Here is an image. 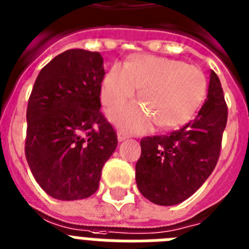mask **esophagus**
<instances>
[{"label":"esophagus","mask_w":249,"mask_h":249,"mask_svg":"<svg viewBox=\"0 0 249 249\" xmlns=\"http://www.w3.org/2000/svg\"><path fill=\"white\" fill-rule=\"evenodd\" d=\"M128 138V135L125 134L124 131H118V139L119 142H123V141H125V139Z\"/></svg>","instance_id":"34e87169"}]
</instances>
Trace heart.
<instances>
[{
	"instance_id": "1",
	"label": "heart",
	"mask_w": 249,
	"mask_h": 249,
	"mask_svg": "<svg viewBox=\"0 0 249 249\" xmlns=\"http://www.w3.org/2000/svg\"><path fill=\"white\" fill-rule=\"evenodd\" d=\"M139 89L142 106L129 105L111 112L123 129L142 133L151 118L161 129L185 124L196 114L206 93V76L201 69L173 58L133 54L124 68L114 65L102 83V102L118 107L133 98Z\"/></svg>"
}]
</instances>
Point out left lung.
I'll return each mask as SVG.
<instances>
[{
  "label": "left lung",
  "mask_w": 249,
  "mask_h": 249,
  "mask_svg": "<svg viewBox=\"0 0 249 249\" xmlns=\"http://www.w3.org/2000/svg\"><path fill=\"white\" fill-rule=\"evenodd\" d=\"M228 107L219 76L211 70L207 100L198 115L169 135L145 137L135 165L139 192L153 203L174 206L191 197L215 169Z\"/></svg>",
  "instance_id": "left-lung-1"
}]
</instances>
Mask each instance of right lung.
Instances as JSON below:
<instances>
[{
  "instance_id": "obj_1",
  "label": "right lung",
  "mask_w": 249,
  "mask_h": 249,
  "mask_svg": "<svg viewBox=\"0 0 249 249\" xmlns=\"http://www.w3.org/2000/svg\"><path fill=\"white\" fill-rule=\"evenodd\" d=\"M104 58L68 50L38 74L26 108L25 157L34 179L61 201L96 193L105 162L118 145L101 114Z\"/></svg>"
}]
</instances>
